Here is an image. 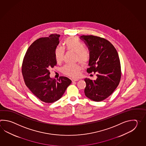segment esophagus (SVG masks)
Returning <instances> with one entry per match:
<instances>
[{
    "instance_id": "34e87169",
    "label": "esophagus",
    "mask_w": 146,
    "mask_h": 146,
    "mask_svg": "<svg viewBox=\"0 0 146 146\" xmlns=\"http://www.w3.org/2000/svg\"><path fill=\"white\" fill-rule=\"evenodd\" d=\"M72 82H75V81H77L79 80V79H72Z\"/></svg>"
}]
</instances>
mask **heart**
I'll list each match as a JSON object with an SVG mask.
<instances>
[{"label": "heart", "mask_w": 146, "mask_h": 146, "mask_svg": "<svg viewBox=\"0 0 146 146\" xmlns=\"http://www.w3.org/2000/svg\"><path fill=\"white\" fill-rule=\"evenodd\" d=\"M66 48L68 52L76 54V60L82 65H86L90 60L89 53L86 50L84 44L74 36L68 37L64 42ZM65 50L62 47H57L54 52L55 58L57 62H62ZM81 67L78 64L64 66L62 71L64 74L72 77H77L80 74Z\"/></svg>", "instance_id": "heart-1"}]
</instances>
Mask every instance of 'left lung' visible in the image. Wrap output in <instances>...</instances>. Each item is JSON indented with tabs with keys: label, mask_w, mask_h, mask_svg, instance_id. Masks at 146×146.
Masks as SVG:
<instances>
[{
	"label": "left lung",
	"mask_w": 146,
	"mask_h": 146,
	"mask_svg": "<svg viewBox=\"0 0 146 146\" xmlns=\"http://www.w3.org/2000/svg\"><path fill=\"white\" fill-rule=\"evenodd\" d=\"M90 51L88 73L96 74V80L86 78V96L94 101L106 99L117 87L121 77V68L118 53L114 46L104 38L82 35Z\"/></svg>",
	"instance_id": "8db88e82"
}]
</instances>
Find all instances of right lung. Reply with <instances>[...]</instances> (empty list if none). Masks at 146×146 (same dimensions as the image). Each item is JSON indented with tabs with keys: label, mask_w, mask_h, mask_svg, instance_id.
Masks as SVG:
<instances>
[{
	"label": "right lung",
	"mask_w": 146,
	"mask_h": 146,
	"mask_svg": "<svg viewBox=\"0 0 146 146\" xmlns=\"http://www.w3.org/2000/svg\"><path fill=\"white\" fill-rule=\"evenodd\" d=\"M60 35L52 34L40 37L29 47L23 60L22 73L25 85L40 101L53 103L60 99L72 80L61 76L50 77L49 69L57 64L54 52L59 43Z\"/></svg>",
	"instance_id": "obj_1"
}]
</instances>
